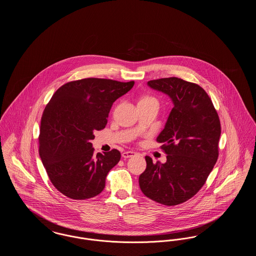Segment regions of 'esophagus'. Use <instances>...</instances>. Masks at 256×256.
<instances>
[{
  "label": "esophagus",
  "mask_w": 256,
  "mask_h": 256,
  "mask_svg": "<svg viewBox=\"0 0 256 256\" xmlns=\"http://www.w3.org/2000/svg\"><path fill=\"white\" fill-rule=\"evenodd\" d=\"M134 154H136V152H132V150H128V152H124L122 154V156L124 158H130L132 156H134Z\"/></svg>",
  "instance_id": "esophagus-1"
}]
</instances>
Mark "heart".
<instances>
[{"label":"heart","mask_w":256,"mask_h":256,"mask_svg":"<svg viewBox=\"0 0 256 256\" xmlns=\"http://www.w3.org/2000/svg\"><path fill=\"white\" fill-rule=\"evenodd\" d=\"M152 98H154L148 97V96H146V97L142 98L140 100H152ZM140 100H139V102H140Z\"/></svg>","instance_id":"heart-1"}]
</instances>
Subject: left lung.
<instances>
[{
	"instance_id": "1",
	"label": "left lung",
	"mask_w": 256,
	"mask_h": 256,
	"mask_svg": "<svg viewBox=\"0 0 256 256\" xmlns=\"http://www.w3.org/2000/svg\"><path fill=\"white\" fill-rule=\"evenodd\" d=\"M148 86L168 95L174 108L156 138L167 161L154 163L146 156L139 186L150 200L176 206L200 191L217 162L219 116L206 92L196 84L172 76L150 80Z\"/></svg>"
}]
</instances>
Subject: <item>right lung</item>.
Instances as JSON below:
<instances>
[{"label": "right lung", "instance_id": "right-lung-1", "mask_svg": "<svg viewBox=\"0 0 256 256\" xmlns=\"http://www.w3.org/2000/svg\"><path fill=\"white\" fill-rule=\"evenodd\" d=\"M134 82L89 78L60 87L46 106L40 126L39 156L52 185L73 200L98 195L121 158L118 150L94 154V132L106 128L113 102Z\"/></svg>", "mask_w": 256, "mask_h": 256}]
</instances>
